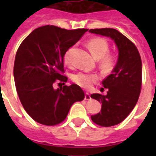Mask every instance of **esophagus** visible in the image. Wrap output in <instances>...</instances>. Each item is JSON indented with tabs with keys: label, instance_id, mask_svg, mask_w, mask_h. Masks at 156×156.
Returning a JSON list of instances; mask_svg holds the SVG:
<instances>
[{
	"label": "esophagus",
	"instance_id": "obj_1",
	"mask_svg": "<svg viewBox=\"0 0 156 156\" xmlns=\"http://www.w3.org/2000/svg\"><path fill=\"white\" fill-rule=\"evenodd\" d=\"M84 99L85 100H89V99H91V96H90V94H89L88 93H86V94H85Z\"/></svg>",
	"mask_w": 156,
	"mask_h": 156
}]
</instances>
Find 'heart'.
Masks as SVG:
<instances>
[{
	"mask_svg": "<svg viewBox=\"0 0 156 156\" xmlns=\"http://www.w3.org/2000/svg\"><path fill=\"white\" fill-rule=\"evenodd\" d=\"M87 46L94 58L101 59L100 63L102 68L105 70H110L113 68L115 65V57L111 54H106L108 51V44L106 40L101 37L91 38L88 41ZM72 51L73 48H69L65 53L64 59L68 64H70L71 62ZM73 80L82 88L88 89L91 88L93 83L98 81V75L94 73H79L73 77Z\"/></svg>",
	"mask_w": 156,
	"mask_h": 156,
	"instance_id": "b5f03b06",
	"label": "heart"
}]
</instances>
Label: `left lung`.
I'll return each instance as SVG.
<instances>
[{
    "label": "left lung",
    "instance_id": "obj_1",
    "mask_svg": "<svg viewBox=\"0 0 156 156\" xmlns=\"http://www.w3.org/2000/svg\"><path fill=\"white\" fill-rule=\"evenodd\" d=\"M89 32L107 37L115 41L118 60L111 74L102 84L108 94H93L91 98L102 104L101 112L92 115V120L100 126L119 124L130 114L139 99L142 83V63L137 48L116 29H91Z\"/></svg>",
    "mask_w": 156,
    "mask_h": 156
}]
</instances>
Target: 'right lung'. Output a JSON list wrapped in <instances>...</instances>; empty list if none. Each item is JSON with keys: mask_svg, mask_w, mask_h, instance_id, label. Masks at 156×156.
<instances>
[{"mask_svg": "<svg viewBox=\"0 0 156 156\" xmlns=\"http://www.w3.org/2000/svg\"><path fill=\"white\" fill-rule=\"evenodd\" d=\"M87 31L43 26L32 31L20 45L13 70L16 88L26 112L39 124L61 123L72 105L84 98L78 85L62 86L68 78L62 73L66 51ZM56 81L63 82L58 89L54 88Z\"/></svg>", "mask_w": 156, "mask_h": 156, "instance_id": "obj_1", "label": "right lung"}]
</instances>
